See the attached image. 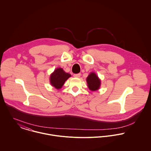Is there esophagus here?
Instances as JSON below:
<instances>
[{"mask_svg": "<svg viewBox=\"0 0 151 151\" xmlns=\"http://www.w3.org/2000/svg\"><path fill=\"white\" fill-rule=\"evenodd\" d=\"M81 73H78V74H74L73 76L75 78H79L81 76Z\"/></svg>", "mask_w": 151, "mask_h": 151, "instance_id": "1", "label": "esophagus"}]
</instances>
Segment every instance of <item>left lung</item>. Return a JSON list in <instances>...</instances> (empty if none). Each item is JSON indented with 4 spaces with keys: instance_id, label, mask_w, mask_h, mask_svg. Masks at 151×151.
Returning a JSON list of instances; mask_svg holds the SVG:
<instances>
[{
    "instance_id": "1",
    "label": "left lung",
    "mask_w": 151,
    "mask_h": 151,
    "mask_svg": "<svg viewBox=\"0 0 151 151\" xmlns=\"http://www.w3.org/2000/svg\"><path fill=\"white\" fill-rule=\"evenodd\" d=\"M88 86L91 91L98 90L101 85V81L96 74L94 72H91L86 78Z\"/></svg>"
}]
</instances>
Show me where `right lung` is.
Instances as JSON below:
<instances>
[{
    "instance_id": "obj_1",
    "label": "right lung",
    "mask_w": 151,
    "mask_h": 151,
    "mask_svg": "<svg viewBox=\"0 0 151 151\" xmlns=\"http://www.w3.org/2000/svg\"><path fill=\"white\" fill-rule=\"evenodd\" d=\"M70 76L71 75L66 73L62 68H57L50 76V83L55 88L60 89L65 83V82Z\"/></svg>"
}]
</instances>
